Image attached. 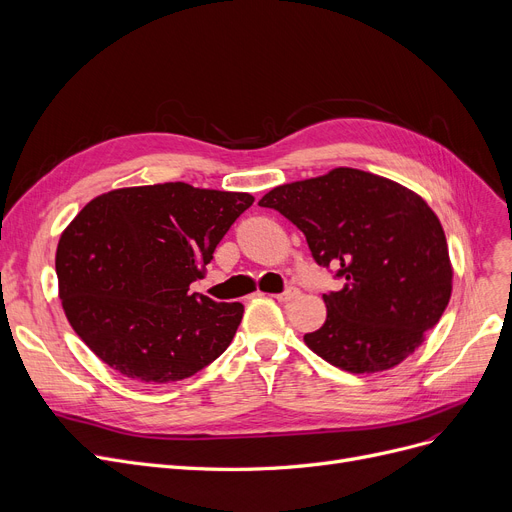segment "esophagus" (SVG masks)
Wrapping results in <instances>:
<instances>
[{
  "label": "esophagus",
  "instance_id": "1",
  "mask_svg": "<svg viewBox=\"0 0 512 512\" xmlns=\"http://www.w3.org/2000/svg\"><path fill=\"white\" fill-rule=\"evenodd\" d=\"M298 296H300V289L294 287V285H289V287H285V291H281V294H277L275 298L279 302H291V300L298 298Z\"/></svg>",
  "mask_w": 512,
  "mask_h": 512
}]
</instances>
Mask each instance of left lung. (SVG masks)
<instances>
[{
  "label": "left lung",
  "instance_id": "left-lung-1",
  "mask_svg": "<svg viewBox=\"0 0 512 512\" xmlns=\"http://www.w3.org/2000/svg\"><path fill=\"white\" fill-rule=\"evenodd\" d=\"M306 237L319 266H337L327 321L306 346L350 373H379L415 352L450 302L452 266L440 218L415 191L358 168L271 189L258 202Z\"/></svg>",
  "mask_w": 512,
  "mask_h": 512
}]
</instances>
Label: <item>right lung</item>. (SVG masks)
I'll list each match as a JSON object with an SVG mask.
<instances>
[{"label":"right lung","mask_w":512,"mask_h":512,"mask_svg":"<svg viewBox=\"0 0 512 512\" xmlns=\"http://www.w3.org/2000/svg\"><path fill=\"white\" fill-rule=\"evenodd\" d=\"M250 193L160 183L91 200L56 252L66 319L108 367L143 383L196 375L241 323L239 302L191 294Z\"/></svg>","instance_id":"obj_1"}]
</instances>
